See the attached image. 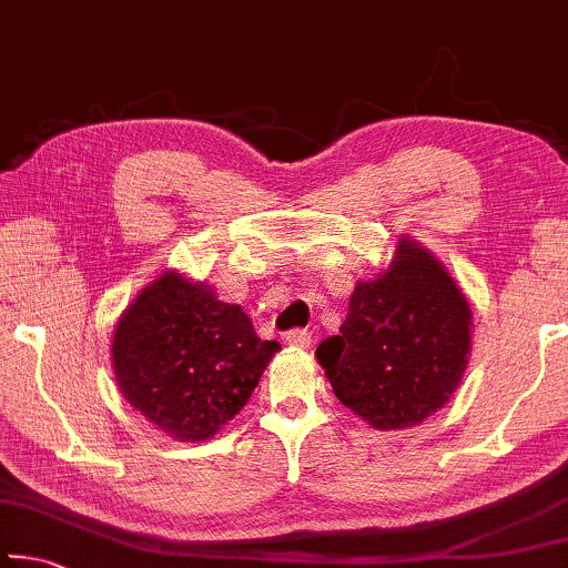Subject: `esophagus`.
<instances>
[{"label": "esophagus", "instance_id": "esophagus-1", "mask_svg": "<svg viewBox=\"0 0 568 568\" xmlns=\"http://www.w3.org/2000/svg\"><path fill=\"white\" fill-rule=\"evenodd\" d=\"M285 343L293 345V348L305 351V348H311L313 335L307 333L305 328H295V331H287V333H285Z\"/></svg>", "mask_w": 568, "mask_h": 568}]
</instances>
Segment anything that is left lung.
Listing matches in <instances>:
<instances>
[{
	"instance_id": "obj_1",
	"label": "left lung",
	"mask_w": 568,
	"mask_h": 568,
	"mask_svg": "<svg viewBox=\"0 0 568 568\" xmlns=\"http://www.w3.org/2000/svg\"><path fill=\"white\" fill-rule=\"evenodd\" d=\"M474 315L446 265L410 237L373 281L355 283L341 335L315 358L343 406L378 430L418 426L454 396Z\"/></svg>"
}]
</instances>
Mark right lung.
<instances>
[{
	"label": "right lung",
	"instance_id": "add662e5",
	"mask_svg": "<svg viewBox=\"0 0 568 568\" xmlns=\"http://www.w3.org/2000/svg\"><path fill=\"white\" fill-rule=\"evenodd\" d=\"M277 351L243 307L165 271L120 315L112 368L124 400L162 434L203 444L243 410Z\"/></svg>",
	"mask_w": 568,
	"mask_h": 568
}]
</instances>
